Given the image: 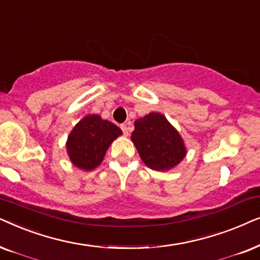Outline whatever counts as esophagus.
Returning a JSON list of instances; mask_svg holds the SVG:
<instances>
[{
  "label": "esophagus",
  "mask_w": 260,
  "mask_h": 260,
  "mask_svg": "<svg viewBox=\"0 0 260 260\" xmlns=\"http://www.w3.org/2000/svg\"><path fill=\"white\" fill-rule=\"evenodd\" d=\"M121 129H122L124 136H128V134H129V126H128V124H121Z\"/></svg>",
  "instance_id": "esophagus-1"
}]
</instances>
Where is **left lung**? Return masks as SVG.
<instances>
[{
	"label": "left lung",
	"mask_w": 260,
	"mask_h": 260,
	"mask_svg": "<svg viewBox=\"0 0 260 260\" xmlns=\"http://www.w3.org/2000/svg\"><path fill=\"white\" fill-rule=\"evenodd\" d=\"M131 139L141 160L155 171L171 170L186 154L181 134L160 113H150L136 120Z\"/></svg>",
	"instance_id": "8db88e82"
}]
</instances>
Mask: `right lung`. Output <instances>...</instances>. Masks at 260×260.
<instances>
[{"mask_svg":"<svg viewBox=\"0 0 260 260\" xmlns=\"http://www.w3.org/2000/svg\"><path fill=\"white\" fill-rule=\"evenodd\" d=\"M122 134L116 124L100 115H86L71 131L67 141L72 164L84 171L94 170L101 164L110 144Z\"/></svg>","mask_w":260,"mask_h":260,"instance_id":"1","label":"right lung"}]
</instances>
